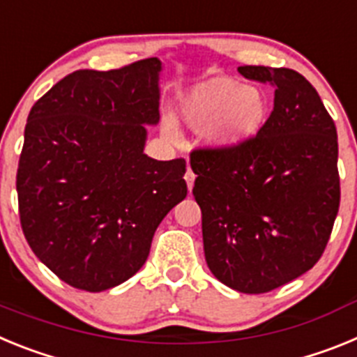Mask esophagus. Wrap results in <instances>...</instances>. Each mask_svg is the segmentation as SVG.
Instances as JSON below:
<instances>
[{
  "instance_id": "esophagus-1",
  "label": "esophagus",
  "mask_w": 357,
  "mask_h": 357,
  "mask_svg": "<svg viewBox=\"0 0 357 357\" xmlns=\"http://www.w3.org/2000/svg\"><path fill=\"white\" fill-rule=\"evenodd\" d=\"M184 178H185V182H188V189L191 191V189H193V184H195V173H193V169L189 168V166H188V169H185Z\"/></svg>"
}]
</instances>
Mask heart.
Masks as SVG:
<instances>
[{"instance_id":"b5f03b06","label":"heart","mask_w":357,"mask_h":357,"mask_svg":"<svg viewBox=\"0 0 357 357\" xmlns=\"http://www.w3.org/2000/svg\"><path fill=\"white\" fill-rule=\"evenodd\" d=\"M182 114L195 130L209 128L213 143L234 146L263 127L266 100L259 91L241 87L232 78L214 77L189 91Z\"/></svg>"}]
</instances>
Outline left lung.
Returning <instances> with one entry per match:
<instances>
[{
  "label": "left lung",
  "instance_id": "left-lung-1",
  "mask_svg": "<svg viewBox=\"0 0 357 357\" xmlns=\"http://www.w3.org/2000/svg\"><path fill=\"white\" fill-rule=\"evenodd\" d=\"M275 89L250 139L191 151L193 195L213 275L241 293H266L318 263L340 209L338 134L317 89L288 68L241 66Z\"/></svg>",
  "mask_w": 357,
  "mask_h": 357
}]
</instances>
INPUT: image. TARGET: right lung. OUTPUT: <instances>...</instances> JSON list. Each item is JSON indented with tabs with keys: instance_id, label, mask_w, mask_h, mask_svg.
Here are the masks:
<instances>
[{
	"instance_id": "obj_1",
	"label": "right lung",
	"mask_w": 357,
	"mask_h": 357,
	"mask_svg": "<svg viewBox=\"0 0 357 357\" xmlns=\"http://www.w3.org/2000/svg\"><path fill=\"white\" fill-rule=\"evenodd\" d=\"M155 56L80 69L31 107L19 157L21 229L66 284L114 288L139 272L162 218L188 195L185 160L144 155L159 123Z\"/></svg>"
}]
</instances>
